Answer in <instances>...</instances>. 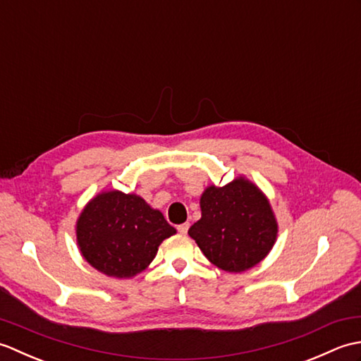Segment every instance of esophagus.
Returning <instances> with one entry per match:
<instances>
[{
    "label": "esophagus",
    "instance_id": "34e87169",
    "mask_svg": "<svg viewBox=\"0 0 361 361\" xmlns=\"http://www.w3.org/2000/svg\"><path fill=\"white\" fill-rule=\"evenodd\" d=\"M176 229H178L180 234H188V229H189V224H181L176 226Z\"/></svg>",
    "mask_w": 361,
    "mask_h": 361
}]
</instances>
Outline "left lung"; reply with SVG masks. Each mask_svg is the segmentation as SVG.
<instances>
[{
  "instance_id": "obj_1",
  "label": "left lung",
  "mask_w": 361,
  "mask_h": 361,
  "mask_svg": "<svg viewBox=\"0 0 361 361\" xmlns=\"http://www.w3.org/2000/svg\"><path fill=\"white\" fill-rule=\"evenodd\" d=\"M202 219L189 228L211 264L242 273L264 260L278 239V220L268 197L247 176L209 185L200 197Z\"/></svg>"
}]
</instances>
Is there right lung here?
I'll return each mask as SVG.
<instances>
[{"label":"right lung","instance_id":"obj_1","mask_svg":"<svg viewBox=\"0 0 361 361\" xmlns=\"http://www.w3.org/2000/svg\"><path fill=\"white\" fill-rule=\"evenodd\" d=\"M176 229L163 212L137 194L102 190L83 206L75 221L82 257L106 276L132 279L155 259L163 240Z\"/></svg>","mask_w":361,"mask_h":361}]
</instances>
